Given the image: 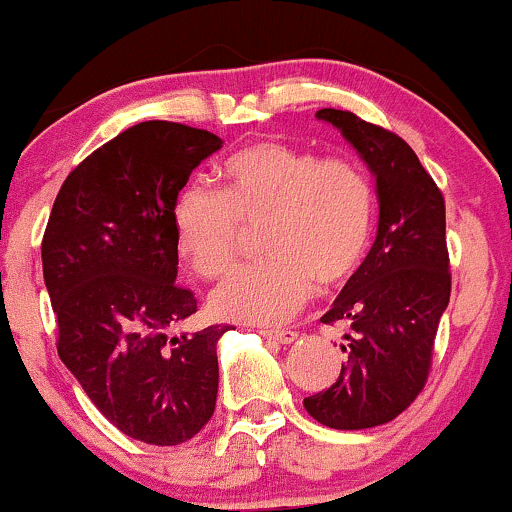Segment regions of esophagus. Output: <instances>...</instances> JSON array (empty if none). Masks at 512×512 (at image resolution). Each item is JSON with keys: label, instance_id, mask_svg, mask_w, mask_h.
<instances>
[{"label": "esophagus", "instance_id": "1", "mask_svg": "<svg viewBox=\"0 0 512 512\" xmlns=\"http://www.w3.org/2000/svg\"><path fill=\"white\" fill-rule=\"evenodd\" d=\"M261 334L266 339H273V342H280V344H294L296 339H299V334L294 330H261Z\"/></svg>", "mask_w": 512, "mask_h": 512}]
</instances>
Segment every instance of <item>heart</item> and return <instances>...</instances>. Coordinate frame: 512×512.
I'll return each instance as SVG.
<instances>
[{
    "mask_svg": "<svg viewBox=\"0 0 512 512\" xmlns=\"http://www.w3.org/2000/svg\"><path fill=\"white\" fill-rule=\"evenodd\" d=\"M223 192L204 182L182 187L173 204L180 256L201 277L235 261L246 227H263L270 258L244 266L213 289V315L249 325L285 323L311 299L315 282L342 287L370 249L375 189L349 159H320L292 144L263 140L220 168Z\"/></svg>",
    "mask_w": 512,
    "mask_h": 512,
    "instance_id": "b5f03b06",
    "label": "heart"
}]
</instances>
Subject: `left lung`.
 <instances>
[{
  "label": "left lung",
  "mask_w": 512,
  "mask_h": 512,
  "mask_svg": "<svg viewBox=\"0 0 512 512\" xmlns=\"http://www.w3.org/2000/svg\"><path fill=\"white\" fill-rule=\"evenodd\" d=\"M375 175L380 223L361 270L346 282L325 323H344L349 353L337 382L304 399L332 430H368L403 413L425 387L434 337L451 299L446 208L415 151L356 113L320 109Z\"/></svg>",
  "instance_id": "8db88e82"
}]
</instances>
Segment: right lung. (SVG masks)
<instances>
[{"label":"right lung","mask_w":512,"mask_h":512,"mask_svg":"<svg viewBox=\"0 0 512 512\" xmlns=\"http://www.w3.org/2000/svg\"><path fill=\"white\" fill-rule=\"evenodd\" d=\"M220 147L189 125H132L68 175L44 230L61 361L99 413L144 444L178 446L216 410V346L230 325L178 332L197 299L175 285L170 213Z\"/></svg>","instance_id":"obj_1"}]
</instances>
